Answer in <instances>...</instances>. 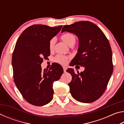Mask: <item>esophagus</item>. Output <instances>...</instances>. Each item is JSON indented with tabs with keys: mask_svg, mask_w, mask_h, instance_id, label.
Here are the masks:
<instances>
[{
	"mask_svg": "<svg viewBox=\"0 0 124 124\" xmlns=\"http://www.w3.org/2000/svg\"><path fill=\"white\" fill-rule=\"evenodd\" d=\"M63 68L64 72V73L66 72V70H67V67H63Z\"/></svg>",
	"mask_w": 124,
	"mask_h": 124,
	"instance_id": "esophagus-1",
	"label": "esophagus"
}]
</instances>
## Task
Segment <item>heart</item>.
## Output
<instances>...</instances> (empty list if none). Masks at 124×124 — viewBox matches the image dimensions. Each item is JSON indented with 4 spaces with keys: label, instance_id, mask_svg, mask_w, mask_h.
<instances>
[{
    "label": "heart",
    "instance_id": "b5f03b06",
    "mask_svg": "<svg viewBox=\"0 0 124 124\" xmlns=\"http://www.w3.org/2000/svg\"><path fill=\"white\" fill-rule=\"evenodd\" d=\"M61 39L65 43L70 46L71 45H74L75 43V37L74 34L70 33H66L64 34H62L61 36ZM54 39H52L49 42V49L50 51H52L54 49ZM68 57L67 56L62 55V54H58L54 58V61L57 62L58 63L65 64L68 61Z\"/></svg>",
    "mask_w": 124,
    "mask_h": 124
}]
</instances>
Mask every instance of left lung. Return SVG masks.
<instances>
[{
  "label": "left lung",
  "mask_w": 124,
  "mask_h": 124,
  "mask_svg": "<svg viewBox=\"0 0 124 124\" xmlns=\"http://www.w3.org/2000/svg\"><path fill=\"white\" fill-rule=\"evenodd\" d=\"M72 33L78 37L79 48L72 61L73 66L85 67L83 72L75 73L69 68L72 79L68 84L75 100L91 103L100 98L106 90L113 71L112 52L108 39L101 29L90 21L65 25L62 32Z\"/></svg>",
  "instance_id": "8db88e82"
}]
</instances>
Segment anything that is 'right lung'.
I'll return each mask as SVG.
<instances>
[{
	"label": "right lung",
	"instance_id": "right-lung-1",
	"mask_svg": "<svg viewBox=\"0 0 124 124\" xmlns=\"http://www.w3.org/2000/svg\"><path fill=\"white\" fill-rule=\"evenodd\" d=\"M62 27L32 25L16 42L12 57L14 82L24 100L34 106H42L51 101L54 82L63 73L61 66L56 63L49 70H43L41 67L43 60L50 54V41Z\"/></svg>",
	"mask_w": 124,
	"mask_h": 124
}]
</instances>
